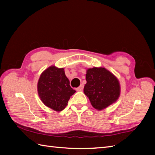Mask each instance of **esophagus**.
<instances>
[{
    "instance_id": "obj_1",
    "label": "esophagus",
    "mask_w": 155,
    "mask_h": 155,
    "mask_svg": "<svg viewBox=\"0 0 155 155\" xmlns=\"http://www.w3.org/2000/svg\"><path fill=\"white\" fill-rule=\"evenodd\" d=\"M83 88H84V85L83 84H81L80 86L78 87L76 90H77V91H82L83 90Z\"/></svg>"
}]
</instances>
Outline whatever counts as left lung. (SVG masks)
<instances>
[{"label":"left lung","instance_id":"8db88e82","mask_svg":"<svg viewBox=\"0 0 155 155\" xmlns=\"http://www.w3.org/2000/svg\"><path fill=\"white\" fill-rule=\"evenodd\" d=\"M84 93L95 109L102 110L114 103L120 97L119 81L104 67L87 69Z\"/></svg>","mask_w":155,"mask_h":155}]
</instances>
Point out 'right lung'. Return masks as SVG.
Segmentation results:
<instances>
[{
  "instance_id": "1",
  "label": "right lung",
  "mask_w": 155,
  "mask_h": 155,
  "mask_svg": "<svg viewBox=\"0 0 155 155\" xmlns=\"http://www.w3.org/2000/svg\"><path fill=\"white\" fill-rule=\"evenodd\" d=\"M64 68L52 65L42 72L37 83V91L41 101L55 111H62L75 91L70 86Z\"/></svg>"
}]
</instances>
